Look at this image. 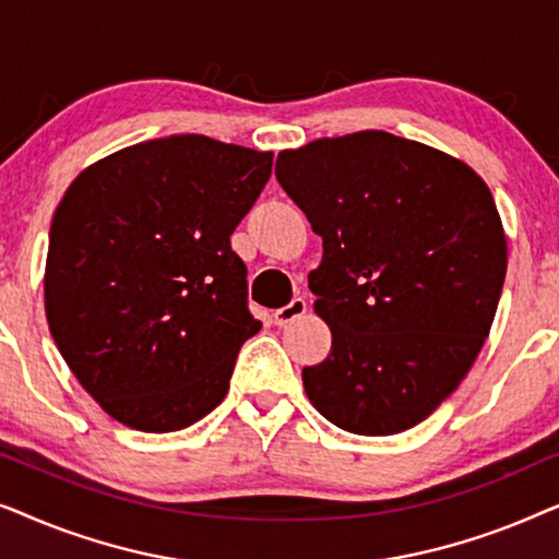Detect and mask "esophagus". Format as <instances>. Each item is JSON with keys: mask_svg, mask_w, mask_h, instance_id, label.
I'll use <instances>...</instances> for the list:
<instances>
[{"mask_svg": "<svg viewBox=\"0 0 559 559\" xmlns=\"http://www.w3.org/2000/svg\"><path fill=\"white\" fill-rule=\"evenodd\" d=\"M305 312H308V302L302 300V297H295L293 302L289 305H285V308H280V310H274L272 312V320H274V325H287V323H293V320H297V318H302Z\"/></svg>", "mask_w": 559, "mask_h": 559, "instance_id": "1", "label": "esophagus"}]
</instances>
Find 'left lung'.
Wrapping results in <instances>:
<instances>
[{
  "label": "left lung",
  "instance_id": "8db88e82",
  "mask_svg": "<svg viewBox=\"0 0 559 559\" xmlns=\"http://www.w3.org/2000/svg\"><path fill=\"white\" fill-rule=\"evenodd\" d=\"M280 186L323 239L312 310L331 354L305 366L320 415L356 435L430 417L471 371L507 277V234L484 178L389 132L282 150Z\"/></svg>",
  "mask_w": 559,
  "mask_h": 559
}]
</instances>
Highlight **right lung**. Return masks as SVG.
Segmentation results:
<instances>
[{
    "mask_svg": "<svg viewBox=\"0 0 559 559\" xmlns=\"http://www.w3.org/2000/svg\"><path fill=\"white\" fill-rule=\"evenodd\" d=\"M272 157L173 134L68 186L50 224L45 316L68 369L117 423L175 432L224 402L236 354L262 328L231 234Z\"/></svg>",
    "mask_w": 559,
    "mask_h": 559,
    "instance_id": "1",
    "label": "right lung"
}]
</instances>
